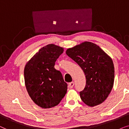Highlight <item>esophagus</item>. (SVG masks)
Wrapping results in <instances>:
<instances>
[{"label":"esophagus","instance_id":"34e87169","mask_svg":"<svg viewBox=\"0 0 129 129\" xmlns=\"http://www.w3.org/2000/svg\"><path fill=\"white\" fill-rule=\"evenodd\" d=\"M74 85V82H70V83H69V87H70V88H73Z\"/></svg>","mask_w":129,"mask_h":129}]
</instances>
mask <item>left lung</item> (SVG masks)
<instances>
[{
  "instance_id": "left-lung-1",
  "label": "left lung",
  "mask_w": 129,
  "mask_h": 129,
  "mask_svg": "<svg viewBox=\"0 0 129 129\" xmlns=\"http://www.w3.org/2000/svg\"><path fill=\"white\" fill-rule=\"evenodd\" d=\"M85 74L86 85L80 92L82 101L90 107L102 104L113 87L114 67L112 59L97 45L82 42L66 51Z\"/></svg>"
}]
</instances>
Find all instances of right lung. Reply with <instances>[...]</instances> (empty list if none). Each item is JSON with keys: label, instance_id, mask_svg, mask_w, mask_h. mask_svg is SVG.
<instances>
[{"label": "right lung", "instance_id": "add662e5", "mask_svg": "<svg viewBox=\"0 0 129 129\" xmlns=\"http://www.w3.org/2000/svg\"><path fill=\"white\" fill-rule=\"evenodd\" d=\"M63 48L49 44L40 49L26 64L24 78L27 91L33 102L43 109L57 106L67 91V84L55 62Z\"/></svg>", "mask_w": 129, "mask_h": 129}]
</instances>
